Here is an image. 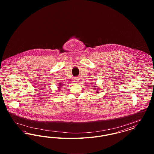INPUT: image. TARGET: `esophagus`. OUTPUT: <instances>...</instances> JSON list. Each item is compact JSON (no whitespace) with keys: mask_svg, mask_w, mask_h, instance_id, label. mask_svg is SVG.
Listing matches in <instances>:
<instances>
[{"mask_svg":"<svg viewBox=\"0 0 154 154\" xmlns=\"http://www.w3.org/2000/svg\"><path fill=\"white\" fill-rule=\"evenodd\" d=\"M74 82H75L76 84H77V83H79V82L80 81V78L78 77H75L74 78Z\"/></svg>","mask_w":154,"mask_h":154,"instance_id":"esophagus-1","label":"esophagus"}]
</instances>
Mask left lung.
<instances>
[{"mask_svg": "<svg viewBox=\"0 0 154 154\" xmlns=\"http://www.w3.org/2000/svg\"><path fill=\"white\" fill-rule=\"evenodd\" d=\"M95 87H96V86H95ZM95 89H96V88H95ZM97 89H98V88H97ZM97 91L98 92V90H97Z\"/></svg>", "mask_w": 154, "mask_h": 154, "instance_id": "1", "label": "left lung"}]
</instances>
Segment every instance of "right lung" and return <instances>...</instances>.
I'll return each mask as SVG.
<instances>
[{"label": "right lung", "instance_id": "obj_1", "mask_svg": "<svg viewBox=\"0 0 154 154\" xmlns=\"http://www.w3.org/2000/svg\"><path fill=\"white\" fill-rule=\"evenodd\" d=\"M63 84H61V83H59V86L58 87L59 89H60V88L63 87ZM59 91H60V90H59Z\"/></svg>", "mask_w": 154, "mask_h": 154}]
</instances>
